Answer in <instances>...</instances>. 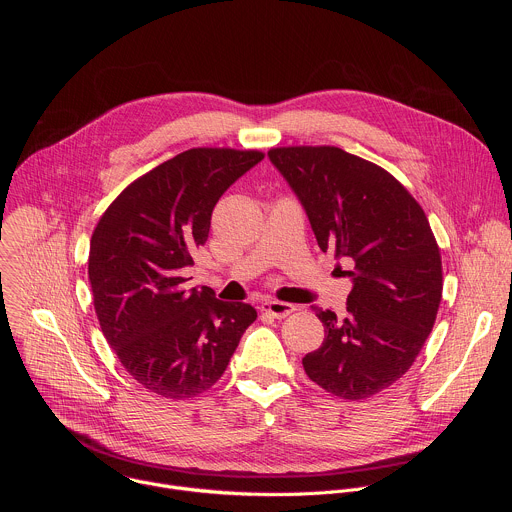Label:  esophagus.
Segmentation results:
<instances>
[{"label":"esophagus","instance_id":"34e87169","mask_svg":"<svg viewBox=\"0 0 512 512\" xmlns=\"http://www.w3.org/2000/svg\"><path fill=\"white\" fill-rule=\"evenodd\" d=\"M259 310H261L263 314H269V316L281 320V318H285V316H289L291 312H294L296 306H291V304H287V302H277V300H265V302H261Z\"/></svg>","mask_w":512,"mask_h":512}]
</instances>
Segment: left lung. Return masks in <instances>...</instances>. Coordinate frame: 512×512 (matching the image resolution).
Returning <instances> with one entry per match:
<instances>
[{
    "label": "left lung",
    "instance_id": "obj_1",
    "mask_svg": "<svg viewBox=\"0 0 512 512\" xmlns=\"http://www.w3.org/2000/svg\"><path fill=\"white\" fill-rule=\"evenodd\" d=\"M300 198L318 247L352 265L346 316L316 310L324 342L302 360L324 391L358 401L399 381L442 302V255L423 208L381 166L334 145L267 152Z\"/></svg>",
    "mask_w": 512,
    "mask_h": 512
}]
</instances>
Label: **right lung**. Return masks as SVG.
<instances>
[{"label":"right lung","mask_w":512,"mask_h":512,"mask_svg":"<svg viewBox=\"0 0 512 512\" xmlns=\"http://www.w3.org/2000/svg\"><path fill=\"white\" fill-rule=\"evenodd\" d=\"M263 160L257 150L192 148L131 182L103 212L89 251L101 330L148 391L190 399L229 367L253 306L186 289L182 271L206 243L212 208Z\"/></svg>","instance_id":"add662e5"}]
</instances>
